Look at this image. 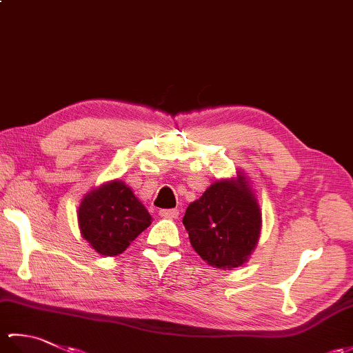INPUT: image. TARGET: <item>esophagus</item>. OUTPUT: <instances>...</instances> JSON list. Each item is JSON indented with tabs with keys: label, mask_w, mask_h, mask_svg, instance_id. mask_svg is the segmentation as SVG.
<instances>
[{
	"label": "esophagus",
	"mask_w": 353,
	"mask_h": 353,
	"mask_svg": "<svg viewBox=\"0 0 353 353\" xmlns=\"http://www.w3.org/2000/svg\"><path fill=\"white\" fill-rule=\"evenodd\" d=\"M159 215L163 216V219H177L179 216V209H161L159 211Z\"/></svg>",
	"instance_id": "obj_1"
}]
</instances>
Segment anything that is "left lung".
<instances>
[{
	"instance_id": "left-lung-1",
	"label": "left lung",
	"mask_w": 353,
	"mask_h": 353,
	"mask_svg": "<svg viewBox=\"0 0 353 353\" xmlns=\"http://www.w3.org/2000/svg\"><path fill=\"white\" fill-rule=\"evenodd\" d=\"M190 243L209 265L232 270L249 261L261 236L259 201L241 170L215 181L183 216Z\"/></svg>"
}]
</instances>
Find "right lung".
Here are the masks:
<instances>
[{
	"label": "right lung",
	"mask_w": 353,
	"mask_h": 353,
	"mask_svg": "<svg viewBox=\"0 0 353 353\" xmlns=\"http://www.w3.org/2000/svg\"><path fill=\"white\" fill-rule=\"evenodd\" d=\"M152 220L130 186L118 179L85 194L77 211L81 236L104 256L121 254Z\"/></svg>",
	"instance_id": "obj_1"
}]
</instances>
